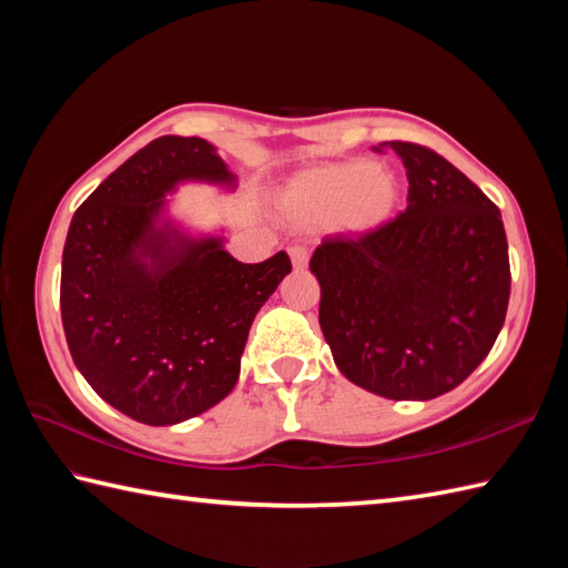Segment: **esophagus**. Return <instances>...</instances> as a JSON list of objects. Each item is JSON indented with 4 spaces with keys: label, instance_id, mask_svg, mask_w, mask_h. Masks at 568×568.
Masks as SVG:
<instances>
[{
    "label": "esophagus",
    "instance_id": "esophagus-1",
    "mask_svg": "<svg viewBox=\"0 0 568 568\" xmlns=\"http://www.w3.org/2000/svg\"><path fill=\"white\" fill-rule=\"evenodd\" d=\"M287 253H291L293 265H295L297 271H300V268H305L307 261H310V251H307L305 246H291V248H287Z\"/></svg>",
    "mask_w": 568,
    "mask_h": 568
}]
</instances>
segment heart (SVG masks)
<instances>
[{
    "mask_svg": "<svg viewBox=\"0 0 568 568\" xmlns=\"http://www.w3.org/2000/svg\"><path fill=\"white\" fill-rule=\"evenodd\" d=\"M400 183L368 161H348L297 178L285 192L283 210L300 224H324L342 220L356 234L373 232L390 220Z\"/></svg>",
    "mask_w": 568,
    "mask_h": 568,
    "instance_id": "obj_1",
    "label": "heart"
}]
</instances>
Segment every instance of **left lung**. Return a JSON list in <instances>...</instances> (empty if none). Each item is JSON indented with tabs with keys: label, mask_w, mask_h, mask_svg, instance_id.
Returning a JSON list of instances; mask_svg holds the SVG:
<instances>
[{
	"label": "left lung",
	"mask_w": 568,
	"mask_h": 568,
	"mask_svg": "<svg viewBox=\"0 0 568 568\" xmlns=\"http://www.w3.org/2000/svg\"><path fill=\"white\" fill-rule=\"evenodd\" d=\"M407 171V210L312 253L320 327L344 376L390 400L454 390L496 344L510 300L500 210L437 151L385 141Z\"/></svg>",
	"instance_id": "1"
}]
</instances>
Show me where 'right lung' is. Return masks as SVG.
Masks as SVG:
<instances>
[{"mask_svg": "<svg viewBox=\"0 0 568 568\" xmlns=\"http://www.w3.org/2000/svg\"><path fill=\"white\" fill-rule=\"evenodd\" d=\"M183 180L234 183L212 143L161 136L104 180L72 216L60 273L70 356L102 400L143 425H178L239 381L251 322L293 271L285 251L261 263L222 239L159 224Z\"/></svg>", "mask_w": 568, "mask_h": 568, "instance_id": "add662e5", "label": "right lung"}]
</instances>
